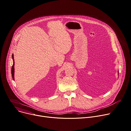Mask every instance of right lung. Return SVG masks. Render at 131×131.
<instances>
[{
  "label": "right lung",
  "instance_id": "1",
  "mask_svg": "<svg viewBox=\"0 0 131 131\" xmlns=\"http://www.w3.org/2000/svg\"><path fill=\"white\" fill-rule=\"evenodd\" d=\"M12 58H13V65L12 66V77H13V80H14V70H15V68H14V66H15V62H14V54L12 55Z\"/></svg>",
  "mask_w": 131,
  "mask_h": 131
}]
</instances>
